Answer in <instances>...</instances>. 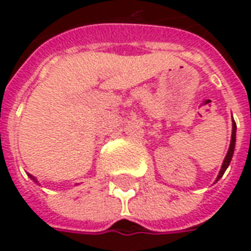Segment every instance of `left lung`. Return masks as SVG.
Masks as SVG:
<instances>
[{"instance_id":"1","label":"left lung","mask_w":251,"mask_h":251,"mask_svg":"<svg viewBox=\"0 0 251 251\" xmlns=\"http://www.w3.org/2000/svg\"><path fill=\"white\" fill-rule=\"evenodd\" d=\"M235 133H237V125H235V121L232 120V133H231V142H230V148H228V152H227L226 157L223 160V164H222V168H221V172L218 175V177H216V181L221 179L223 174L226 172L227 167L230 165L231 163V158H232V154H234V148H235Z\"/></svg>"}]
</instances>
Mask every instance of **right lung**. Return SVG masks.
Here are the masks:
<instances>
[{
    "label": "right lung",
    "instance_id": "add662e5",
    "mask_svg": "<svg viewBox=\"0 0 251 251\" xmlns=\"http://www.w3.org/2000/svg\"><path fill=\"white\" fill-rule=\"evenodd\" d=\"M29 177H30V179H32V180H33V181H36V183H37V180H36L35 177H33V176H32V175H29Z\"/></svg>",
    "mask_w": 251,
    "mask_h": 251
}]
</instances>
